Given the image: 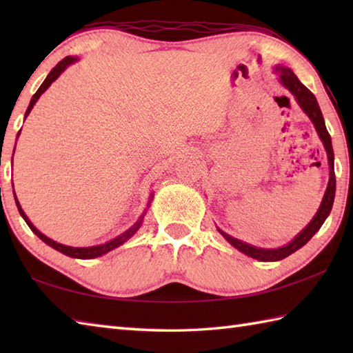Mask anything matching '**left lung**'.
<instances>
[{"label": "left lung", "mask_w": 353, "mask_h": 353, "mask_svg": "<svg viewBox=\"0 0 353 353\" xmlns=\"http://www.w3.org/2000/svg\"><path fill=\"white\" fill-rule=\"evenodd\" d=\"M274 72L277 74V79H279V83L287 88L288 91L294 95V99L297 101L299 106L305 112L308 118L311 119V123L316 127V132L319 134V138L323 142V147L326 150L327 154V163H329V182L326 186L323 200H321L319 211L316 215L312 216V220L306 224V228L299 232V234L291 239L288 244H285L282 247H277V249H262V247H256L252 244H247L241 239L230 236L226 232H223L220 228H216V230L226 238V241L235 247L236 250L243 252L247 256H250L253 259H258L262 262H274V261H281L283 258L290 256L291 253H294L296 250L301 249L310 239L317 234L319 229L321 228V224L325 223L327 219V215L331 214V209L334 205V199H335V171H334V150H332V141H331V134L327 133L326 124L323 115H321V110L319 103L316 100V97L306 88L303 83H301V80L296 77V74L292 72L287 66L282 65H276L274 66Z\"/></svg>", "instance_id": "obj_1"}]
</instances>
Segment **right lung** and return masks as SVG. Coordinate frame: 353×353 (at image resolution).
Segmentation results:
<instances>
[{
	"instance_id": "right-lung-1",
	"label": "right lung",
	"mask_w": 353,
	"mask_h": 353,
	"mask_svg": "<svg viewBox=\"0 0 353 353\" xmlns=\"http://www.w3.org/2000/svg\"><path fill=\"white\" fill-rule=\"evenodd\" d=\"M77 61H79L77 57L68 56V57H65L63 61L59 62V63L54 66V68H52V70L50 71V74L47 76V79L43 80V83L39 86V89H37L36 94L32 97V100H30V104H28V108H27V110H26V117H24V119L28 117L30 112H32V109H33V106L36 104V101L39 100V97H41V95H42L45 91H47V89L51 86L52 81L57 80V79H59V76H61V74H62L66 68H68L70 65H72L74 62H77ZM19 133H21V130L18 132V137H19ZM14 147H17V145H14ZM13 153H14V150H13ZM12 162H13V157H12ZM12 167H13V165H12ZM12 186H13V185H12ZM13 196H14V203H17V206H18V211H19L21 216H22V219L26 220V223L28 224V228L32 229L33 234L39 236L45 244H48V245H50V247H52V249H54V250L61 252V253L66 254V256H70V258H76V259H94V258H99V256H103V254H106L108 252L117 249V247H119L121 244H124V243L127 241V239L132 238L134 234H137L138 229L141 228L142 220H144V216H145V214H147V211H148V208H150V203H152V200H153V192H152V194H150L148 203H147V208L144 209V212H142V215L139 216L138 221L134 223L130 229H127V230L124 232V234L118 235L117 238L110 239V241L104 243V244H99V245H91V247H71V245H65V244H61V243H57V241H52L51 238L45 236V235L42 234V232L37 230V229L33 226V223L30 221V219H28V216L26 215V212L22 211V208H21V205H19L17 194H14V190H13Z\"/></svg>"
}]
</instances>
